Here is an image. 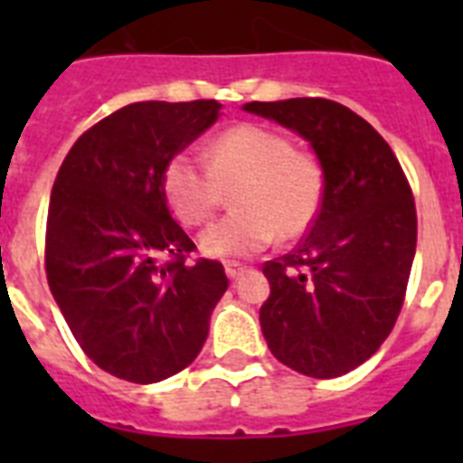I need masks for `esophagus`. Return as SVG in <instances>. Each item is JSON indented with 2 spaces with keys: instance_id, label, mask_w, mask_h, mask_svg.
<instances>
[{
  "instance_id": "obj_1",
  "label": "esophagus",
  "mask_w": 463,
  "mask_h": 463,
  "mask_svg": "<svg viewBox=\"0 0 463 463\" xmlns=\"http://www.w3.org/2000/svg\"><path fill=\"white\" fill-rule=\"evenodd\" d=\"M245 271L247 267H242V264H238V261H228V264H225V274H228L231 281H235V279L245 274Z\"/></svg>"
}]
</instances>
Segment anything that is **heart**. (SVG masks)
<instances>
[{"mask_svg": "<svg viewBox=\"0 0 463 463\" xmlns=\"http://www.w3.org/2000/svg\"><path fill=\"white\" fill-rule=\"evenodd\" d=\"M206 167L189 154L167 160L160 189L170 213L184 228L209 223L223 192L231 211L199 238L209 257H250L279 238H303L324 203V170L315 156L296 151L283 134L238 125L211 139Z\"/></svg>", "mask_w": 463, "mask_h": 463, "instance_id": "heart-1", "label": "heart"}]
</instances>
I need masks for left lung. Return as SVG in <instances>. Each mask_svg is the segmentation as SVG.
Returning <instances> with one entry per match:
<instances>
[{
  "instance_id": "1",
  "label": "left lung",
  "mask_w": 463,
  "mask_h": 463,
  "mask_svg": "<svg viewBox=\"0 0 463 463\" xmlns=\"http://www.w3.org/2000/svg\"><path fill=\"white\" fill-rule=\"evenodd\" d=\"M245 110L307 139L324 170L315 225L264 264L261 334L296 373L341 377L384 344L402 312L418 235L411 184L387 141L345 105L290 98Z\"/></svg>"
}]
</instances>
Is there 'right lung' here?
Returning <instances> with one entry per match:
<instances>
[{"label":"right lung","instance_id":"1","mask_svg":"<svg viewBox=\"0 0 463 463\" xmlns=\"http://www.w3.org/2000/svg\"><path fill=\"white\" fill-rule=\"evenodd\" d=\"M216 100H146L83 132L47 209V283L98 367L134 384L173 377L199 355L228 290L223 264H187L194 242L160 189L173 156L218 119Z\"/></svg>","mask_w":463,"mask_h":463}]
</instances>
